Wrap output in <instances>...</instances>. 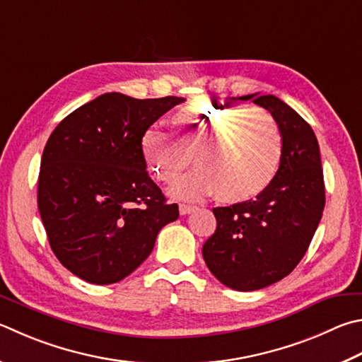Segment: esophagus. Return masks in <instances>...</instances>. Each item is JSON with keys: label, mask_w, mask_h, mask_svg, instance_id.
Segmentation results:
<instances>
[{"label": "esophagus", "mask_w": 362, "mask_h": 362, "mask_svg": "<svg viewBox=\"0 0 362 362\" xmlns=\"http://www.w3.org/2000/svg\"><path fill=\"white\" fill-rule=\"evenodd\" d=\"M194 210H196V207L194 206H188V204H180V206H179L180 215H188V214L194 212Z\"/></svg>", "instance_id": "obj_1"}]
</instances>
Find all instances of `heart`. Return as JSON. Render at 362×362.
<instances>
[{
  "label": "heart",
  "mask_w": 362,
  "mask_h": 362,
  "mask_svg": "<svg viewBox=\"0 0 362 362\" xmlns=\"http://www.w3.org/2000/svg\"><path fill=\"white\" fill-rule=\"evenodd\" d=\"M170 134L150 128L141 153L156 179L173 185L192 164L198 170L174 189L179 199L215 194L223 202L252 199L271 185L281 160L275 118L256 106L196 101L170 117Z\"/></svg>",
  "instance_id": "1"
}]
</instances>
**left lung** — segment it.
I'll list each match as a JSON object with an SVG mask.
<instances>
[{
    "label": "left lung",
    "instance_id": "1",
    "mask_svg": "<svg viewBox=\"0 0 362 362\" xmlns=\"http://www.w3.org/2000/svg\"><path fill=\"white\" fill-rule=\"evenodd\" d=\"M271 112L281 134L277 174L255 199L215 207V233L202 247L204 261L223 285L255 291L291 274L304 258L325 209L320 146L313 129L274 95H247Z\"/></svg>",
    "mask_w": 362,
    "mask_h": 362
}]
</instances>
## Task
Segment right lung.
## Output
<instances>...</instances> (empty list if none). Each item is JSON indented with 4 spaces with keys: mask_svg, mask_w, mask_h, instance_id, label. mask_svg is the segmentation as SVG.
<instances>
[{
    "mask_svg": "<svg viewBox=\"0 0 362 362\" xmlns=\"http://www.w3.org/2000/svg\"><path fill=\"white\" fill-rule=\"evenodd\" d=\"M183 98L104 93L58 123L44 147L37 207L52 252L78 279L110 285L148 258L179 218L150 179L141 137Z\"/></svg>",
    "mask_w": 362,
    "mask_h": 362,
    "instance_id": "add662e5",
    "label": "right lung"
}]
</instances>
